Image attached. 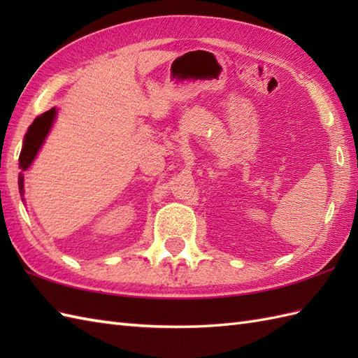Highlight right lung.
I'll list each match as a JSON object with an SVG mask.
<instances>
[{
    "mask_svg": "<svg viewBox=\"0 0 358 358\" xmlns=\"http://www.w3.org/2000/svg\"><path fill=\"white\" fill-rule=\"evenodd\" d=\"M55 109H50L48 112H44L43 115L35 118V121L30 124L29 131L24 136V144H22L21 154H20V177H18V186H20V192L22 195L24 192V172L27 167L32 164L34 158L36 155V152L40 150L41 144L45 138V135L49 134V129L53 123V118H55Z\"/></svg>",
    "mask_w": 358,
    "mask_h": 358,
    "instance_id": "obj_1",
    "label": "right lung"
}]
</instances>
